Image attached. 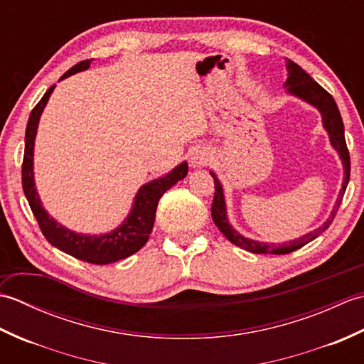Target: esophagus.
I'll return each instance as SVG.
<instances>
[{
  "mask_svg": "<svg viewBox=\"0 0 364 364\" xmlns=\"http://www.w3.org/2000/svg\"><path fill=\"white\" fill-rule=\"evenodd\" d=\"M192 162H194V166H202L206 164L208 162V153L205 151H197L194 156H192Z\"/></svg>",
  "mask_w": 364,
  "mask_h": 364,
  "instance_id": "obj_1",
  "label": "esophagus"
}]
</instances>
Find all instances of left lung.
I'll return each instance as SVG.
<instances>
[{
  "mask_svg": "<svg viewBox=\"0 0 364 364\" xmlns=\"http://www.w3.org/2000/svg\"><path fill=\"white\" fill-rule=\"evenodd\" d=\"M288 80H286L284 86L288 87V92H291L292 95H297L299 98L305 100L310 105L316 106L322 114V122L323 127L328 131L330 136V142L335 146L336 151L339 153V156L343 159V166H344V181H343V189L339 192V197L336 200V205L331 211L330 219L323 223V225L318 230L311 231L305 236H301L300 239H296V241H291L289 244H282V245H274V244H264V242H257L252 241V239H247L237 233L236 230L231 228V225L227 220V210H225V200H223V191L218 178L211 172V176L214 178V198H213V206H211V215L213 220L218 228L222 231L223 236H225L230 242H233L235 245L241 247V249L252 252V253H274V255H286L291 253L294 250L300 249L305 244L313 241L314 237H318L322 231H326L330 223L333 222L335 215L339 210V205L343 202L344 192L347 188V183H349L350 178V156H349V150H347V144H346V137H344V123L341 119V114H339L338 106L335 103L333 97H331L328 92L319 86L310 75H308L305 70L292 63V60L288 59Z\"/></svg>",
  "mask_w": 364,
  "mask_h": 364,
  "instance_id": "1",
  "label": "left lung"
}]
</instances>
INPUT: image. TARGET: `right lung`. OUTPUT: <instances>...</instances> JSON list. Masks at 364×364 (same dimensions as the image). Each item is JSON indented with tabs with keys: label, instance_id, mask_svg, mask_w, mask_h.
Segmentation results:
<instances>
[{
	"label": "right lung",
	"instance_id": "add662e5",
	"mask_svg": "<svg viewBox=\"0 0 364 364\" xmlns=\"http://www.w3.org/2000/svg\"><path fill=\"white\" fill-rule=\"evenodd\" d=\"M90 63L92 59L81 60V63L73 65L70 70L60 76V80H64L73 73L86 70V68L90 67ZM53 89L54 86L46 90L41 102L34 106L26 125L25 154H23L21 164V184L23 192H25L28 203L31 206V211H33L34 218L37 219L38 227H41V231L46 241L51 245L58 247L59 250L72 255L76 259L90 262V264H109V262L128 258L137 250H141L146 244V241H149L159 198L166 191H168L173 184H176L188 175V164L183 162V164L175 167L168 175L159 178V180L150 181L149 184H145V186L139 189L134 200V206L127 220L123 222L119 228L111 231V233L102 236H89L78 235L75 233V231L67 230L53 218H50L48 213L42 208L41 198H38L37 191L34 188L33 175L36 131L38 125V119H41V114L46 102H48Z\"/></svg>",
	"mask_w": 364,
	"mask_h": 364
}]
</instances>
